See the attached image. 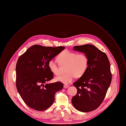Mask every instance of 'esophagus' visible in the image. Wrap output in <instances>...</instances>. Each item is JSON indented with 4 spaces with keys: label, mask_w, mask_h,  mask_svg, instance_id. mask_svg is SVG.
Here are the masks:
<instances>
[{
    "label": "esophagus",
    "mask_w": 126,
    "mask_h": 126,
    "mask_svg": "<svg viewBox=\"0 0 126 126\" xmlns=\"http://www.w3.org/2000/svg\"><path fill=\"white\" fill-rule=\"evenodd\" d=\"M63 87H64V88H68L69 87V86L68 85H67V84H64L63 85Z\"/></svg>",
    "instance_id": "obj_1"
}]
</instances>
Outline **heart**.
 I'll return each instance as SVG.
<instances>
[{
	"label": "heart",
	"mask_w": 126,
	"mask_h": 126,
	"mask_svg": "<svg viewBox=\"0 0 126 126\" xmlns=\"http://www.w3.org/2000/svg\"><path fill=\"white\" fill-rule=\"evenodd\" d=\"M57 59L61 65H66L65 72L67 73L56 78L57 81L64 84L71 83L76 77H81L88 68V58L84 53L78 54L75 52L65 50L59 54ZM48 65L53 74L56 75L60 74L59 65L56 61L51 59Z\"/></svg>",
	"instance_id": "heart-1"
}]
</instances>
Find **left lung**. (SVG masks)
<instances>
[{
    "label": "left lung",
    "instance_id": "left-lung-1",
    "mask_svg": "<svg viewBox=\"0 0 126 126\" xmlns=\"http://www.w3.org/2000/svg\"><path fill=\"white\" fill-rule=\"evenodd\" d=\"M73 50L85 54L89 63L84 75L73 83L77 93L72 97L71 102L80 111H91L103 102L111 84L110 61L105 53L91 44L75 46Z\"/></svg>",
    "mask_w": 126,
    "mask_h": 126
}]
</instances>
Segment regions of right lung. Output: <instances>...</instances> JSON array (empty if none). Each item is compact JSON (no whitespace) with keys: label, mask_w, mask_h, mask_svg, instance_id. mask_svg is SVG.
<instances>
[{"label":"right lung","mask_w":126,"mask_h":126,"mask_svg":"<svg viewBox=\"0 0 126 126\" xmlns=\"http://www.w3.org/2000/svg\"><path fill=\"white\" fill-rule=\"evenodd\" d=\"M64 48L34 45L19 57L16 65V86L30 108L38 111L47 109L54 102L55 93L63 88L61 82H47L53 77L48 67L49 61Z\"/></svg>","instance_id":"add662e5"}]
</instances>
